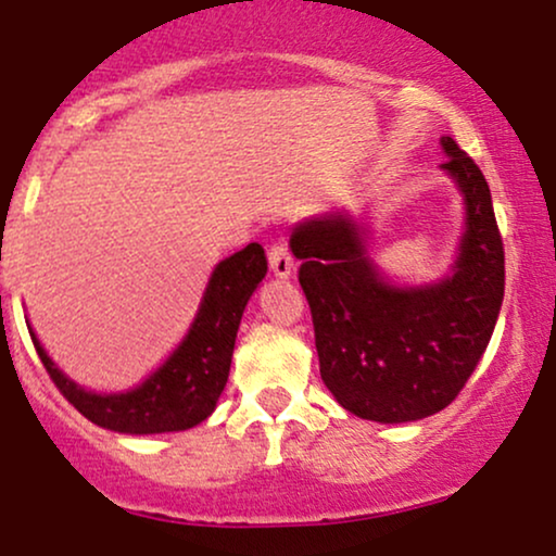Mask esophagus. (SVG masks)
Instances as JSON below:
<instances>
[{"label":"esophagus","mask_w":556,"mask_h":556,"mask_svg":"<svg viewBox=\"0 0 556 556\" xmlns=\"http://www.w3.org/2000/svg\"><path fill=\"white\" fill-rule=\"evenodd\" d=\"M268 263H271L274 277H279V279H288L290 274L295 271V261H293V255H290L288 244L285 242H274L271 247H268Z\"/></svg>","instance_id":"1"}]
</instances>
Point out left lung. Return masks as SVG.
<instances>
[{
    "instance_id": "left-lung-1",
    "label": "left lung",
    "mask_w": 556,
    "mask_h": 556,
    "mask_svg": "<svg viewBox=\"0 0 556 556\" xmlns=\"http://www.w3.org/2000/svg\"><path fill=\"white\" fill-rule=\"evenodd\" d=\"M446 169L465 195V237L441 285L392 288L350 217L304 223L290 237L312 309L319 377L346 412L412 422L446 408L479 366L501 314L506 255L490 185L452 137Z\"/></svg>"
}]
</instances>
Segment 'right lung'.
I'll return each mask as SVG.
<instances>
[{"label": "right lung", "mask_w": 556, "mask_h": 556, "mask_svg": "<svg viewBox=\"0 0 556 556\" xmlns=\"http://www.w3.org/2000/svg\"><path fill=\"white\" fill-rule=\"evenodd\" d=\"M266 271V252L255 242L226 257L212 274L204 304L182 344L153 377L121 395H97L70 382L45 355L35 333L31 341L61 395L99 428L137 435L188 430L210 417L228 382L242 312Z\"/></svg>", "instance_id": "1"}]
</instances>
